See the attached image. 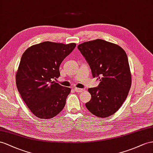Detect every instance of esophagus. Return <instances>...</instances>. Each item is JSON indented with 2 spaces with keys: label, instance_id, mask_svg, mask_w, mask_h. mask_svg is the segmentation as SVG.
I'll list each match as a JSON object with an SVG mask.
<instances>
[{
  "label": "esophagus",
  "instance_id": "esophagus-1",
  "mask_svg": "<svg viewBox=\"0 0 153 153\" xmlns=\"http://www.w3.org/2000/svg\"><path fill=\"white\" fill-rule=\"evenodd\" d=\"M74 91L77 92H83L84 91V89H82V88H74Z\"/></svg>",
  "mask_w": 153,
  "mask_h": 153
}]
</instances>
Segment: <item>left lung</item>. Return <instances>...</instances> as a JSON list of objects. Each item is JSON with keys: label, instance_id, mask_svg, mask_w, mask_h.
Masks as SVG:
<instances>
[{"label": "left lung", "instance_id": "8db88e82", "mask_svg": "<svg viewBox=\"0 0 153 153\" xmlns=\"http://www.w3.org/2000/svg\"><path fill=\"white\" fill-rule=\"evenodd\" d=\"M91 68L92 76L100 81L97 87L88 88L91 100L85 106L92 114L107 117L118 111L131 86V73L126 53L117 45L102 39L77 46Z\"/></svg>", "mask_w": 153, "mask_h": 153}]
</instances>
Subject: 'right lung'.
Masks as SVG:
<instances>
[{
  "label": "right lung",
  "mask_w": 153,
  "mask_h": 153,
  "mask_svg": "<svg viewBox=\"0 0 153 153\" xmlns=\"http://www.w3.org/2000/svg\"><path fill=\"white\" fill-rule=\"evenodd\" d=\"M76 46L45 41L29 47L22 54L15 75L16 85L22 99L36 117L50 119L63 109L71 88L53 80L60 76L61 63Z\"/></svg>",
  "instance_id": "right-lung-1"
}]
</instances>
